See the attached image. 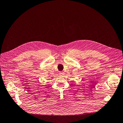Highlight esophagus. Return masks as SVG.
Segmentation results:
<instances>
[{
    "label": "esophagus",
    "mask_w": 123,
    "mask_h": 123,
    "mask_svg": "<svg viewBox=\"0 0 123 123\" xmlns=\"http://www.w3.org/2000/svg\"><path fill=\"white\" fill-rule=\"evenodd\" d=\"M60 75H63V72H62V71L60 72Z\"/></svg>",
    "instance_id": "1"
}]
</instances>
